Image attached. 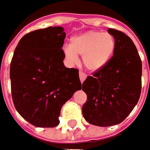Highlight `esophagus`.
Segmentation results:
<instances>
[{"label":"esophagus","instance_id":"34e87169","mask_svg":"<svg viewBox=\"0 0 150 150\" xmlns=\"http://www.w3.org/2000/svg\"><path fill=\"white\" fill-rule=\"evenodd\" d=\"M79 78H80L81 83H83V81L87 78V75L83 72H79Z\"/></svg>","mask_w":150,"mask_h":150}]
</instances>
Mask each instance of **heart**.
I'll use <instances>...</instances> for the list:
<instances>
[{"mask_svg":"<svg viewBox=\"0 0 150 150\" xmlns=\"http://www.w3.org/2000/svg\"><path fill=\"white\" fill-rule=\"evenodd\" d=\"M116 47V39L111 33L88 31L71 38L64 54L71 62L77 61V56L82 57L84 67L89 72H97L110 62Z\"/></svg>","mask_w":150,"mask_h":150,"instance_id":"heart-1","label":"heart"}]
</instances>
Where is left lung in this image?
<instances>
[{"instance_id":"obj_1","label":"left lung","mask_w":150,"mask_h":150,"mask_svg":"<svg viewBox=\"0 0 150 150\" xmlns=\"http://www.w3.org/2000/svg\"><path fill=\"white\" fill-rule=\"evenodd\" d=\"M117 47L102 69L83 83L87 101L82 111L87 122L100 127L120 124L129 116L141 94L142 62L135 45L124 32L108 28Z\"/></svg>"}]
</instances>
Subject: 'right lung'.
Returning a JSON list of instances; mask_svg holds the SVG:
<instances>
[{
    "label": "right lung",
    "instance_id": "1",
    "mask_svg": "<svg viewBox=\"0 0 150 150\" xmlns=\"http://www.w3.org/2000/svg\"><path fill=\"white\" fill-rule=\"evenodd\" d=\"M66 33L49 26L26 34L11 62L13 103L21 116L39 128L59 124L62 107L82 88L78 70L64 66Z\"/></svg>",
    "mask_w": 150,
    "mask_h": 150
}]
</instances>
